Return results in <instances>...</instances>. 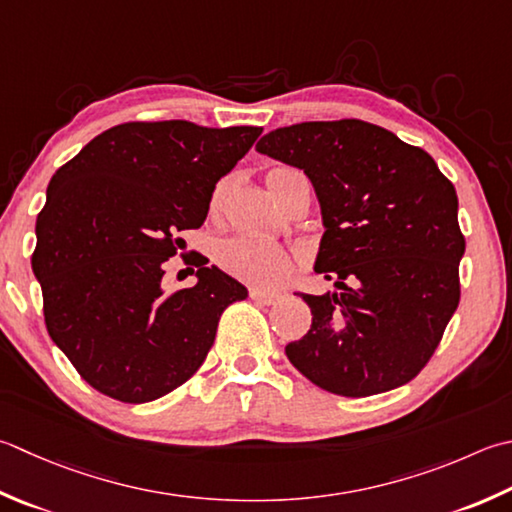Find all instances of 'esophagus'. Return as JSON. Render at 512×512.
<instances>
[{
	"mask_svg": "<svg viewBox=\"0 0 512 512\" xmlns=\"http://www.w3.org/2000/svg\"><path fill=\"white\" fill-rule=\"evenodd\" d=\"M250 299H255L257 304L270 306V304H275V302H277L279 295H277V293H264V290H257V288H253V290H250Z\"/></svg>",
	"mask_w": 512,
	"mask_h": 512,
	"instance_id": "esophagus-1",
	"label": "esophagus"
}]
</instances>
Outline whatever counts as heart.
Here are the masks:
<instances>
[{
  "instance_id": "heart-1",
  "label": "heart",
  "mask_w": 512,
  "mask_h": 512,
  "mask_svg": "<svg viewBox=\"0 0 512 512\" xmlns=\"http://www.w3.org/2000/svg\"><path fill=\"white\" fill-rule=\"evenodd\" d=\"M288 170L290 168H277L273 173H268V179L277 173H288ZM222 195L224 188L219 186L213 195V208L222 202ZM217 259L226 273L259 288H275L277 284H282L290 273V266H293L290 255L282 246L255 235H235L226 239L219 246Z\"/></svg>"
}]
</instances>
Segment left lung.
Returning a JSON list of instances; mask_svg holds the SVG:
<instances>
[{"label": "left lung", "mask_w": 512, "mask_h": 512, "mask_svg": "<svg viewBox=\"0 0 512 512\" xmlns=\"http://www.w3.org/2000/svg\"><path fill=\"white\" fill-rule=\"evenodd\" d=\"M257 153L310 179L324 224L315 273L335 282L302 295L313 324L286 346L290 364L344 397L408 384L459 304L455 186L426 150L362 119L270 130Z\"/></svg>", "instance_id": "left-lung-1"}]
</instances>
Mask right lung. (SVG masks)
<instances>
[{
  "mask_svg": "<svg viewBox=\"0 0 512 512\" xmlns=\"http://www.w3.org/2000/svg\"><path fill=\"white\" fill-rule=\"evenodd\" d=\"M259 135V126L128 122L50 179L33 273L48 335L99 393L144 404L182 386L224 310L248 297L208 259L195 264V286L170 293L162 279L179 230L204 224L215 184Z\"/></svg>",
  "mask_w": 512,
  "mask_h": 512,
  "instance_id": "obj_1",
  "label": "right lung"
}]
</instances>
